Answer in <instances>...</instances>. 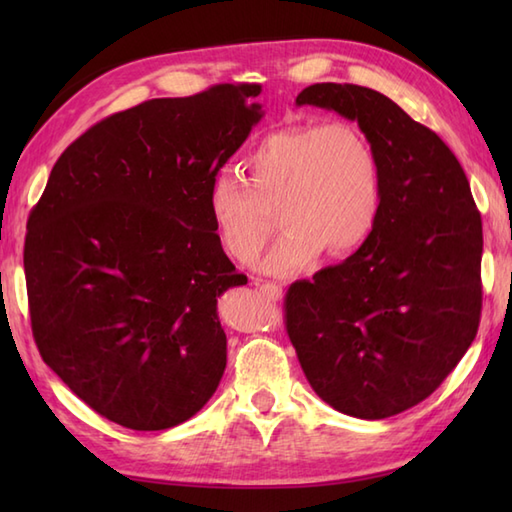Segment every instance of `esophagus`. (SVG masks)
I'll use <instances>...</instances> for the list:
<instances>
[{"label": "esophagus", "instance_id": "34e87169", "mask_svg": "<svg viewBox=\"0 0 512 512\" xmlns=\"http://www.w3.org/2000/svg\"><path fill=\"white\" fill-rule=\"evenodd\" d=\"M253 284L264 292V295L268 297V299H273V301H279L281 297H284V290H281V286H277V284H273V281H264V279H255Z\"/></svg>", "mask_w": 512, "mask_h": 512}]
</instances>
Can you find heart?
Instances as JSON below:
<instances>
[{
	"label": "heart",
	"instance_id": "1",
	"mask_svg": "<svg viewBox=\"0 0 512 512\" xmlns=\"http://www.w3.org/2000/svg\"><path fill=\"white\" fill-rule=\"evenodd\" d=\"M239 177L215 178L209 215L217 242L250 264L273 231L284 233L262 259L268 275H292L323 250L345 259L367 244L383 204V171L372 140L354 123L295 125L264 136L239 162Z\"/></svg>",
	"mask_w": 512,
	"mask_h": 512
}]
</instances>
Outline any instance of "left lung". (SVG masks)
Listing matches in <instances>:
<instances>
[{"label":"left lung","mask_w":512,"mask_h":512,"mask_svg":"<svg viewBox=\"0 0 512 512\" xmlns=\"http://www.w3.org/2000/svg\"><path fill=\"white\" fill-rule=\"evenodd\" d=\"M295 103L358 123L383 204L365 246L288 288V336L321 400L383 420L431 396L475 339L482 217L453 151L385 94L314 83Z\"/></svg>","instance_id":"8db88e82"}]
</instances>
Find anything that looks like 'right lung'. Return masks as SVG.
<instances>
[{"instance_id":"obj_1","label":"right lung","mask_w":512,"mask_h":512,"mask_svg":"<svg viewBox=\"0 0 512 512\" xmlns=\"http://www.w3.org/2000/svg\"><path fill=\"white\" fill-rule=\"evenodd\" d=\"M259 90L224 83L105 118L63 151L28 217L41 358L121 427H176L220 385L217 299L248 279L217 242L209 189L264 118Z\"/></svg>"}]
</instances>
